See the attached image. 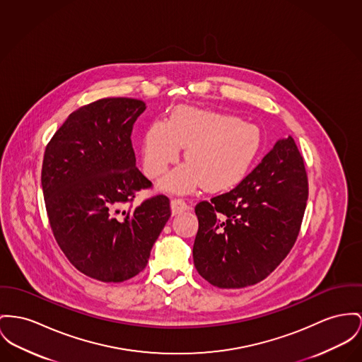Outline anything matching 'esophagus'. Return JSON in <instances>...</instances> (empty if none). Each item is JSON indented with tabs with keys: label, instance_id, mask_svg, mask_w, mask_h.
<instances>
[{
	"label": "esophagus",
	"instance_id": "esophagus-1",
	"mask_svg": "<svg viewBox=\"0 0 362 362\" xmlns=\"http://www.w3.org/2000/svg\"><path fill=\"white\" fill-rule=\"evenodd\" d=\"M189 209V204L184 200V199H181V197H174L173 200H171V213L175 216V214H180V213H182V211H185V210H188Z\"/></svg>",
	"mask_w": 362,
	"mask_h": 362
}]
</instances>
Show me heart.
Masks as SVG:
<instances>
[{"mask_svg":"<svg viewBox=\"0 0 362 362\" xmlns=\"http://www.w3.org/2000/svg\"><path fill=\"white\" fill-rule=\"evenodd\" d=\"M185 148L188 163L174 170L163 187L187 192L202 185L225 191L239 184L262 148L258 126L233 115L191 105L174 108L166 121H153L143 143L145 174L156 180L177 163Z\"/></svg>","mask_w":362,"mask_h":362,"instance_id":"b5f03b06","label":"heart"}]
</instances>
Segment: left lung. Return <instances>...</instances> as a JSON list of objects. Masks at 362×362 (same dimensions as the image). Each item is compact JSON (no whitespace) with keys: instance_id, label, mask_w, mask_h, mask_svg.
<instances>
[{"instance_id":"obj_1","label":"left lung","mask_w":362,"mask_h":362,"mask_svg":"<svg viewBox=\"0 0 362 362\" xmlns=\"http://www.w3.org/2000/svg\"><path fill=\"white\" fill-rule=\"evenodd\" d=\"M309 181L289 136L230 189L199 202L193 264L218 288H244L266 279L298 239Z\"/></svg>"}]
</instances>
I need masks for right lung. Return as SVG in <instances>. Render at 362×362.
<instances>
[{
  "instance_id": "1",
  "label": "right lung",
  "mask_w": 362,
  "mask_h": 362,
  "mask_svg": "<svg viewBox=\"0 0 362 362\" xmlns=\"http://www.w3.org/2000/svg\"><path fill=\"white\" fill-rule=\"evenodd\" d=\"M145 103L101 98L66 119L50 139L41 184L49 225L75 269L103 283H122L148 264L171 216L165 194L133 206L152 182L136 168L134 122Z\"/></svg>"
}]
</instances>
